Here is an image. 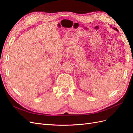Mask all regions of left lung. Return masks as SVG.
Masks as SVG:
<instances>
[{"instance_id": "obj_1", "label": "left lung", "mask_w": 133, "mask_h": 133, "mask_svg": "<svg viewBox=\"0 0 133 133\" xmlns=\"http://www.w3.org/2000/svg\"><path fill=\"white\" fill-rule=\"evenodd\" d=\"M111 26V27H112V26ZM113 29H114V30H116V31H118V30L117 29H116V28H115V27H114V28H113Z\"/></svg>"}]
</instances>
